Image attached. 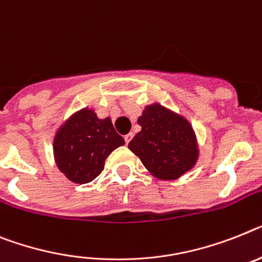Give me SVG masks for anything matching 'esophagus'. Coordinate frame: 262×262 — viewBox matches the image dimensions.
<instances>
[{"label": "esophagus", "instance_id": "34e87169", "mask_svg": "<svg viewBox=\"0 0 262 262\" xmlns=\"http://www.w3.org/2000/svg\"><path fill=\"white\" fill-rule=\"evenodd\" d=\"M125 142H126V144H129V141H130L132 138H133V133H127V135H125Z\"/></svg>", "mask_w": 262, "mask_h": 262}]
</instances>
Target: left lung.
<instances>
[{"mask_svg":"<svg viewBox=\"0 0 262 262\" xmlns=\"http://www.w3.org/2000/svg\"><path fill=\"white\" fill-rule=\"evenodd\" d=\"M141 132L127 148L158 180H176L197 162L199 146L188 120L160 104L145 106L138 117Z\"/></svg>","mask_w":262,"mask_h":262,"instance_id":"left-lung-1","label":"left lung"}]
</instances>
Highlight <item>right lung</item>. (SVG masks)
I'll use <instances>...</instances> for the list:
<instances>
[{
    "mask_svg": "<svg viewBox=\"0 0 262 262\" xmlns=\"http://www.w3.org/2000/svg\"><path fill=\"white\" fill-rule=\"evenodd\" d=\"M124 144L111 118L100 120L85 107L57 130L53 150L57 166L70 181L88 184L104 170L107 156Z\"/></svg>",
    "mask_w": 262,
    "mask_h": 262,
    "instance_id": "add662e5",
    "label": "right lung"
}]
</instances>
